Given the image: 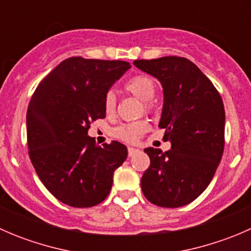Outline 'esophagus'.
I'll use <instances>...</instances> for the list:
<instances>
[{
	"label": "esophagus",
	"instance_id": "1",
	"mask_svg": "<svg viewBox=\"0 0 251 251\" xmlns=\"http://www.w3.org/2000/svg\"><path fill=\"white\" fill-rule=\"evenodd\" d=\"M140 153V151L136 148H128V156H133L136 155V154Z\"/></svg>",
	"mask_w": 251,
	"mask_h": 251
}]
</instances>
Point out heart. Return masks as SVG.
I'll return each mask as SVG.
<instances>
[{
    "instance_id": "obj_1",
    "label": "heart",
    "mask_w": 251,
    "mask_h": 251,
    "mask_svg": "<svg viewBox=\"0 0 251 251\" xmlns=\"http://www.w3.org/2000/svg\"><path fill=\"white\" fill-rule=\"evenodd\" d=\"M125 88L127 92L137 97L138 100H143V105L146 111L153 110L154 105L151 100L155 97L156 85L151 76L147 75H137V76L130 78L125 83ZM116 108V95L114 91H108L104 97V111L107 115H111ZM149 125L147 121L140 120L136 123L125 124L114 130V136L119 140L127 142V143H135L144 133L148 131Z\"/></svg>"
}]
</instances>
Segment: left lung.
I'll use <instances>...</instances> for the list:
<instances>
[{
  "mask_svg": "<svg viewBox=\"0 0 251 251\" xmlns=\"http://www.w3.org/2000/svg\"><path fill=\"white\" fill-rule=\"evenodd\" d=\"M142 72L163 86L164 104L159 127L170 151L144 149L151 165L141 179L151 203L179 207L206 189L221 161L225 147V107L211 81L183 57L135 60Z\"/></svg>",
  "mask_w": 251,
  "mask_h": 251,
  "instance_id": "1",
  "label": "left lung"
}]
</instances>
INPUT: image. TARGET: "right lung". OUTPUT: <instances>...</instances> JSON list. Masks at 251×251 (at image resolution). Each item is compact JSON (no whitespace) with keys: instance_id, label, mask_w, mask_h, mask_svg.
I'll return each mask as SVG.
<instances>
[{"instance_id":"right-lung-1","label":"right lung","mask_w":251,"mask_h":251,"mask_svg":"<svg viewBox=\"0 0 251 251\" xmlns=\"http://www.w3.org/2000/svg\"><path fill=\"white\" fill-rule=\"evenodd\" d=\"M130 68L123 60L72 57L35 90L26 113L30 160L62 203L90 207L109 194L127 148L118 141L97 146L87 132L92 121L105 118V93Z\"/></svg>"}]
</instances>
